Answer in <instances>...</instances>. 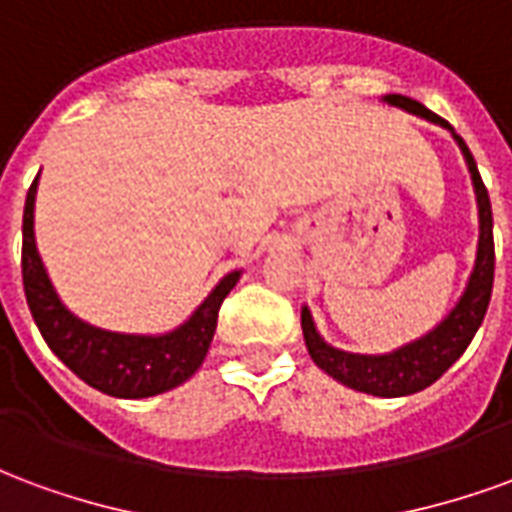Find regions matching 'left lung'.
<instances>
[{
	"instance_id": "obj_1",
	"label": "left lung",
	"mask_w": 512,
	"mask_h": 512,
	"mask_svg": "<svg viewBox=\"0 0 512 512\" xmlns=\"http://www.w3.org/2000/svg\"><path fill=\"white\" fill-rule=\"evenodd\" d=\"M381 101L403 109L408 115H417L422 120L447 128L461 147L463 161H466L469 175H472L477 219H480V238H477V257H474L472 274H469L461 299L455 301V307L428 334L400 345L389 354H351V351L329 345L312 321V312L307 304L301 307V329H304V343H307L312 362L321 367L326 376H332L343 386H351L356 392H367V395L406 397L422 392L433 381H439L461 359V354L469 348L472 337L483 323L488 301H491V288H494V216H491L488 189H485L483 178L477 172L472 150L466 147L461 136L455 134V128L447 120H441L439 115H433L428 106H422L406 95L392 93L384 95Z\"/></svg>"
}]
</instances>
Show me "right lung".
Instances as JSON below:
<instances>
[{
	"instance_id": "right-lung-1",
	"label": "right lung",
	"mask_w": 512,
	"mask_h": 512,
	"mask_svg": "<svg viewBox=\"0 0 512 512\" xmlns=\"http://www.w3.org/2000/svg\"><path fill=\"white\" fill-rule=\"evenodd\" d=\"M40 178V175H38ZM38 178L29 186L24 202V246H21V274L32 318L43 340L84 384L112 397H153L189 381L200 370L211 348L219 307L227 293L241 279V271H230L205 296L186 321L164 334L109 332L82 321L62 304L54 290L49 271L35 244V197Z\"/></svg>"
}]
</instances>
